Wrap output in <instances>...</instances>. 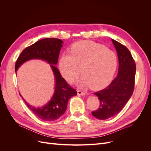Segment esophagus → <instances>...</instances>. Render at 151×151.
Masks as SVG:
<instances>
[{
    "label": "esophagus",
    "mask_w": 151,
    "mask_h": 151,
    "mask_svg": "<svg viewBox=\"0 0 151 151\" xmlns=\"http://www.w3.org/2000/svg\"><path fill=\"white\" fill-rule=\"evenodd\" d=\"M77 94H78L79 95H81V96H84L85 95V93L83 92V91L80 90V89H77Z\"/></svg>",
    "instance_id": "esophagus-1"
}]
</instances>
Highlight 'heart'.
Returning <instances> with one entry per match:
<instances>
[{
  "mask_svg": "<svg viewBox=\"0 0 151 151\" xmlns=\"http://www.w3.org/2000/svg\"><path fill=\"white\" fill-rule=\"evenodd\" d=\"M70 53H63L59 67L67 81L76 78L81 73L84 75L81 83L93 89L107 86L113 78L117 67L115 52L103 45L92 41H81L72 45Z\"/></svg>",
  "mask_w": 151,
  "mask_h": 151,
  "instance_id": "1",
  "label": "heart"
}]
</instances>
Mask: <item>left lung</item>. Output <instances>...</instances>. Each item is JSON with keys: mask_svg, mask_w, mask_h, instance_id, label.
I'll return each mask as SVG.
<instances>
[{"mask_svg": "<svg viewBox=\"0 0 151 151\" xmlns=\"http://www.w3.org/2000/svg\"><path fill=\"white\" fill-rule=\"evenodd\" d=\"M117 54L119 67L117 76L106 88L94 94L99 100L97 110L92 115L99 120H106L120 113L133 94L136 65L130 51L125 46L111 40Z\"/></svg>", "mask_w": 151, "mask_h": 151, "instance_id": "1", "label": "left lung"}]
</instances>
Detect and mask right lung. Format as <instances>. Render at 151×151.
<instances>
[{
  "label": "right lung",
  "mask_w": 151,
  "mask_h": 151,
  "mask_svg": "<svg viewBox=\"0 0 151 151\" xmlns=\"http://www.w3.org/2000/svg\"><path fill=\"white\" fill-rule=\"evenodd\" d=\"M63 42L58 38H45L26 47L17 58L15 70L21 64L31 59H42L51 64L55 77V90L53 98L42 108H35L24 101L30 110L40 119L44 121H54L65 113L69 99L77 95V91L68 84L54 65L58 62Z\"/></svg>",
  "instance_id": "1"
}]
</instances>
